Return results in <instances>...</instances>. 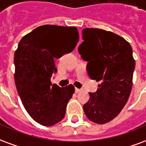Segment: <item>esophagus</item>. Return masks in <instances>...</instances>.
I'll list each match as a JSON object with an SVG mask.
<instances>
[{"label": "esophagus", "mask_w": 146, "mask_h": 146, "mask_svg": "<svg viewBox=\"0 0 146 146\" xmlns=\"http://www.w3.org/2000/svg\"><path fill=\"white\" fill-rule=\"evenodd\" d=\"M74 90H75V92H76V93H78V92H80L82 91V89H78V88H75Z\"/></svg>", "instance_id": "1"}]
</instances>
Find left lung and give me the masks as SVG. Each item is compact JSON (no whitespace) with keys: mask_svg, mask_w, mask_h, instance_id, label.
Masks as SVG:
<instances>
[{"mask_svg":"<svg viewBox=\"0 0 146 146\" xmlns=\"http://www.w3.org/2000/svg\"><path fill=\"white\" fill-rule=\"evenodd\" d=\"M82 39L78 53L88 62L89 78L100 82L96 92H89L84 112L92 122L106 124L120 113L131 91L135 66L132 48L124 38L100 29H84Z\"/></svg>","mask_w":146,"mask_h":146,"instance_id":"left-lung-1","label":"left lung"}]
</instances>
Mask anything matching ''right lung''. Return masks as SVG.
Here are the masks:
<instances>
[{
    "mask_svg": "<svg viewBox=\"0 0 146 146\" xmlns=\"http://www.w3.org/2000/svg\"><path fill=\"white\" fill-rule=\"evenodd\" d=\"M76 27L46 25L23 36L15 53V81L26 111L37 123L52 126L62 120L74 92L72 85L59 87L50 78L54 59L70 53L79 39Z\"/></svg>",
    "mask_w": 146,
    "mask_h": 146,
    "instance_id": "right-lung-1",
    "label": "right lung"
}]
</instances>
